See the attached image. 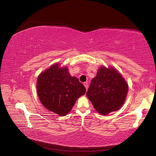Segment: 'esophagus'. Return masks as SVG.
Masks as SVG:
<instances>
[{
    "mask_svg": "<svg viewBox=\"0 0 156 156\" xmlns=\"http://www.w3.org/2000/svg\"><path fill=\"white\" fill-rule=\"evenodd\" d=\"M84 87H85L86 89H88V83H84Z\"/></svg>",
    "mask_w": 156,
    "mask_h": 156,
    "instance_id": "obj_1",
    "label": "esophagus"
}]
</instances>
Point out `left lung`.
<instances>
[{"instance_id":"obj_1","label":"left lung","mask_w":156,"mask_h":156,"mask_svg":"<svg viewBox=\"0 0 156 156\" xmlns=\"http://www.w3.org/2000/svg\"><path fill=\"white\" fill-rule=\"evenodd\" d=\"M127 91V84L114 68L102 67L91 80L86 95L98 112L107 115L122 106Z\"/></svg>"}]
</instances>
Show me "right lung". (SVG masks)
<instances>
[{
    "label": "right lung",
    "instance_id": "right-lung-1",
    "mask_svg": "<svg viewBox=\"0 0 156 156\" xmlns=\"http://www.w3.org/2000/svg\"><path fill=\"white\" fill-rule=\"evenodd\" d=\"M36 89L41 103L60 116L67 115L77 98L86 92L78 79L72 77L67 67L55 64L39 75Z\"/></svg>",
    "mask_w": 156,
    "mask_h": 156
}]
</instances>
